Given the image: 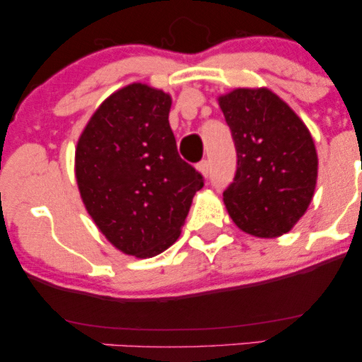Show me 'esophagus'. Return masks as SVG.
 <instances>
[{"label":"esophagus","instance_id":"34e87169","mask_svg":"<svg viewBox=\"0 0 362 362\" xmlns=\"http://www.w3.org/2000/svg\"><path fill=\"white\" fill-rule=\"evenodd\" d=\"M197 168L201 170L202 175H204V177H209L211 175V163H209V160H202L201 163L197 165Z\"/></svg>","mask_w":362,"mask_h":362}]
</instances>
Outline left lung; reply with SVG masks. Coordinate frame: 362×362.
<instances>
[{
  "label": "left lung",
  "mask_w": 362,
  "mask_h": 362,
  "mask_svg": "<svg viewBox=\"0 0 362 362\" xmlns=\"http://www.w3.org/2000/svg\"><path fill=\"white\" fill-rule=\"evenodd\" d=\"M236 149L224 204L240 230L260 238L288 233L308 209L318 160L301 119L271 90L238 88L219 98Z\"/></svg>",
  "instance_id": "1"
}]
</instances>
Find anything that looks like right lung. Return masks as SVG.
Segmentation results:
<instances>
[{
	"label": "right lung",
	"instance_id": "obj_1",
	"mask_svg": "<svg viewBox=\"0 0 362 362\" xmlns=\"http://www.w3.org/2000/svg\"><path fill=\"white\" fill-rule=\"evenodd\" d=\"M172 100L134 83L98 107L76 148V180L98 230L129 255L155 257L180 235L204 177L177 151Z\"/></svg>",
	"mask_w": 362,
	"mask_h": 362
}]
</instances>
